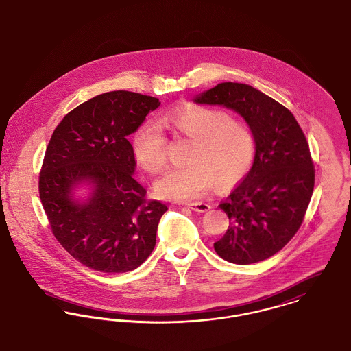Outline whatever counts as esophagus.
I'll list each match as a JSON object with an SVG mask.
<instances>
[{"mask_svg":"<svg viewBox=\"0 0 351 351\" xmlns=\"http://www.w3.org/2000/svg\"><path fill=\"white\" fill-rule=\"evenodd\" d=\"M187 206L192 211H196V213H206L211 208V206L204 203V202H192V203H189Z\"/></svg>","mask_w":351,"mask_h":351,"instance_id":"34e87169","label":"esophagus"}]
</instances>
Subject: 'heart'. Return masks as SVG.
I'll return each mask as SVG.
<instances>
[{"label":"heart","instance_id":"b5f03b06","mask_svg":"<svg viewBox=\"0 0 351 351\" xmlns=\"http://www.w3.org/2000/svg\"><path fill=\"white\" fill-rule=\"evenodd\" d=\"M156 124L145 123L132 137V152L138 165L158 175L167 164V138L162 134L191 140L184 167L171 168L156 183L158 193L165 199L189 200L202 196L215 180L231 186L250 171L256 137L250 123L223 109L189 107L165 113Z\"/></svg>","mask_w":351,"mask_h":351}]
</instances>
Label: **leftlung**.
I'll list each match as a JSON object with an SVG mask.
<instances>
[{
	"label": "left lung",
	"mask_w": 351,
	"mask_h": 351,
	"mask_svg": "<svg viewBox=\"0 0 351 351\" xmlns=\"http://www.w3.org/2000/svg\"><path fill=\"white\" fill-rule=\"evenodd\" d=\"M195 101L237 110L256 137L251 169L219 204L230 226L214 243L216 254L235 265L269 259L294 238L313 195L315 169L306 136L289 109L247 84L220 82Z\"/></svg>",
	"instance_id": "obj_1"
}]
</instances>
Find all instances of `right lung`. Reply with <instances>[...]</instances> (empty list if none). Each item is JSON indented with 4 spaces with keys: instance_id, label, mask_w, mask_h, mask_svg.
I'll use <instances>...</instances> for the list:
<instances>
[{
    "instance_id": "add662e5",
    "label": "right lung",
    "mask_w": 351,
    "mask_h": 351,
    "mask_svg": "<svg viewBox=\"0 0 351 351\" xmlns=\"http://www.w3.org/2000/svg\"><path fill=\"white\" fill-rule=\"evenodd\" d=\"M159 106L156 97L128 90L95 96L64 116L47 147L38 192L52 234L92 270H135L156 244L168 208L148 199L134 179L135 156L127 136ZM84 178L97 189L79 205L69 195Z\"/></svg>"
}]
</instances>
